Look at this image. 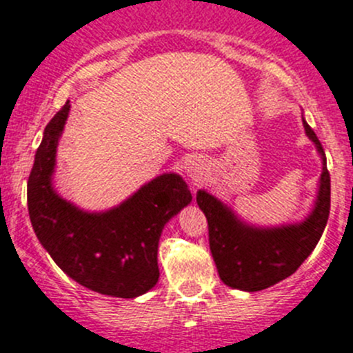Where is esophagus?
I'll list each match as a JSON object with an SVG mask.
<instances>
[{
    "label": "esophagus",
    "mask_w": 353,
    "mask_h": 353,
    "mask_svg": "<svg viewBox=\"0 0 353 353\" xmlns=\"http://www.w3.org/2000/svg\"><path fill=\"white\" fill-rule=\"evenodd\" d=\"M185 175L190 178L194 183H201L205 176V165L201 158L197 156H190V158L185 159L183 163Z\"/></svg>",
    "instance_id": "obj_1"
}]
</instances>
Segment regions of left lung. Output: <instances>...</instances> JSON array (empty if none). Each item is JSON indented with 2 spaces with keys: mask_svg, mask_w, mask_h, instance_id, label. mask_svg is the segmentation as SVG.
Here are the masks:
<instances>
[{
  "mask_svg": "<svg viewBox=\"0 0 353 353\" xmlns=\"http://www.w3.org/2000/svg\"><path fill=\"white\" fill-rule=\"evenodd\" d=\"M302 123L323 163L314 208L302 221L276 226L252 225L212 194L197 192V204L208 218L212 259L219 278L228 287L259 292L292 276L316 249L326 228L331 202L326 154L303 117Z\"/></svg>",
  "mask_w": 353,
  "mask_h": 353,
  "instance_id": "left-lung-1",
  "label": "left lung"
}]
</instances>
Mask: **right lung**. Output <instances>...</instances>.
I'll return each instance as SVG.
<instances>
[{"instance_id":"1","label":"right lung","mask_w":353,"mask_h":353,"mask_svg":"<svg viewBox=\"0 0 353 353\" xmlns=\"http://www.w3.org/2000/svg\"><path fill=\"white\" fill-rule=\"evenodd\" d=\"M70 101L51 118L27 181V205L37 240L59 270L101 295L135 299L159 278L158 245L166 223L190 204L178 173H163L106 211H85L53 185L57 149Z\"/></svg>"}]
</instances>
